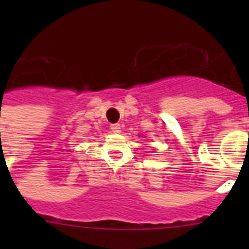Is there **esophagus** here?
<instances>
[{
	"mask_svg": "<svg viewBox=\"0 0 249 249\" xmlns=\"http://www.w3.org/2000/svg\"><path fill=\"white\" fill-rule=\"evenodd\" d=\"M111 131L113 132V133H120L121 132V124L120 123H114V124H111Z\"/></svg>",
	"mask_w": 249,
	"mask_h": 249,
	"instance_id": "34e87169",
	"label": "esophagus"
}]
</instances>
